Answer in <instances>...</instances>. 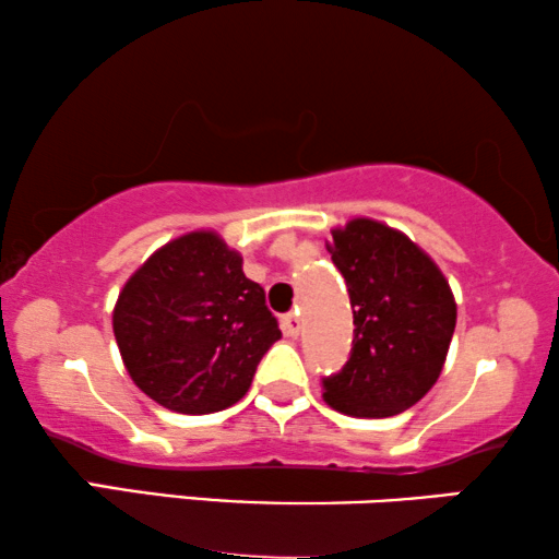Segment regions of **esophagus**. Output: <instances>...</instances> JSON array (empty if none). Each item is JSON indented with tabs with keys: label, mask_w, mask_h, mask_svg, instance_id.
I'll return each instance as SVG.
<instances>
[{
	"label": "esophagus",
	"mask_w": 559,
	"mask_h": 559,
	"mask_svg": "<svg viewBox=\"0 0 559 559\" xmlns=\"http://www.w3.org/2000/svg\"><path fill=\"white\" fill-rule=\"evenodd\" d=\"M300 328H302V320L297 312H289V316L282 318V331H285V335H289V338H297V335H300Z\"/></svg>",
	"instance_id": "esophagus-1"
}]
</instances>
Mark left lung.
I'll use <instances>...</instances> for the list:
<instances>
[{
	"instance_id": "left-lung-1",
	"label": "left lung",
	"mask_w": 559,
	"mask_h": 559,
	"mask_svg": "<svg viewBox=\"0 0 559 559\" xmlns=\"http://www.w3.org/2000/svg\"><path fill=\"white\" fill-rule=\"evenodd\" d=\"M328 243L354 308V348L323 379V400L350 417H392L430 392L455 331V297L409 236L373 218L333 228Z\"/></svg>"
}]
</instances>
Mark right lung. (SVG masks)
Wrapping results in <instances>:
<instances>
[{"mask_svg": "<svg viewBox=\"0 0 559 559\" xmlns=\"http://www.w3.org/2000/svg\"><path fill=\"white\" fill-rule=\"evenodd\" d=\"M241 264L216 231H190L127 280L114 305V338L150 400L180 415H209L249 392L282 333Z\"/></svg>", "mask_w": 559, "mask_h": 559, "instance_id": "add662e5", "label": "right lung"}]
</instances>
